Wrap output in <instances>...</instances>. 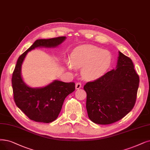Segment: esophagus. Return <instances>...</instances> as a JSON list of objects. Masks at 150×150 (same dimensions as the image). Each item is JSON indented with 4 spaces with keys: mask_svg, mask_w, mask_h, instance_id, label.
Instances as JSON below:
<instances>
[{
    "mask_svg": "<svg viewBox=\"0 0 150 150\" xmlns=\"http://www.w3.org/2000/svg\"><path fill=\"white\" fill-rule=\"evenodd\" d=\"M81 86H82V85H81V83H80V82H77V83H76V89H79V88H81Z\"/></svg>",
    "mask_w": 150,
    "mask_h": 150,
    "instance_id": "34e87169",
    "label": "esophagus"
}]
</instances>
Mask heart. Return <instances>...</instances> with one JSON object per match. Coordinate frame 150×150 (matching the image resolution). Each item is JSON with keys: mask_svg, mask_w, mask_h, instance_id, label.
Here are the masks:
<instances>
[{"mask_svg": "<svg viewBox=\"0 0 150 150\" xmlns=\"http://www.w3.org/2000/svg\"><path fill=\"white\" fill-rule=\"evenodd\" d=\"M112 61L110 52L91 45H82L76 48L71 53L69 69L74 67L81 68V74L87 79H95L105 74Z\"/></svg>", "mask_w": 150, "mask_h": 150, "instance_id": "1", "label": "heart"}]
</instances>
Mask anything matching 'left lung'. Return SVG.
I'll return each mask as SVG.
<instances>
[{"mask_svg":"<svg viewBox=\"0 0 150 150\" xmlns=\"http://www.w3.org/2000/svg\"><path fill=\"white\" fill-rule=\"evenodd\" d=\"M139 86L132 61L119 51L116 68L83 87L89 119L102 125L120 120L134 108Z\"/></svg>","mask_w":150,"mask_h":150,"instance_id":"1","label":"left lung"}]
</instances>
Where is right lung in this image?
<instances>
[{
  "label": "right lung",
  "mask_w": 150,
  "mask_h": 150,
  "mask_svg": "<svg viewBox=\"0 0 150 150\" xmlns=\"http://www.w3.org/2000/svg\"><path fill=\"white\" fill-rule=\"evenodd\" d=\"M66 37L38 39L20 56L12 75L11 83L16 106L33 121L52 122L58 117L65 98L75 90L74 82L54 80L42 87H31L23 81L21 66L28 53L38 47L55 48L62 44Z\"/></svg>",
  "instance_id": "1"
}]
</instances>
